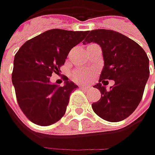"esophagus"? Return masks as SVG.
I'll return each instance as SVG.
<instances>
[{"label": "esophagus", "mask_w": 155, "mask_h": 155, "mask_svg": "<svg viewBox=\"0 0 155 155\" xmlns=\"http://www.w3.org/2000/svg\"><path fill=\"white\" fill-rule=\"evenodd\" d=\"M80 89L84 90V91H90V90H91V87L85 86V85H81Z\"/></svg>", "instance_id": "obj_1"}]
</instances>
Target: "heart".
Here are the masks:
<instances>
[{
	"instance_id": "1",
	"label": "heart",
	"mask_w": 155,
	"mask_h": 155,
	"mask_svg": "<svg viewBox=\"0 0 155 155\" xmlns=\"http://www.w3.org/2000/svg\"><path fill=\"white\" fill-rule=\"evenodd\" d=\"M93 71L91 70H86V69H78L75 71L72 74V78L75 81L84 83L90 79L91 76L92 75Z\"/></svg>"
}]
</instances>
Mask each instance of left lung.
<instances>
[{"mask_svg":"<svg viewBox=\"0 0 155 155\" xmlns=\"http://www.w3.org/2000/svg\"><path fill=\"white\" fill-rule=\"evenodd\" d=\"M91 42L101 46L104 60L99 83L94 85L101 91V98L93 103L92 109L104 120L120 122L140 104L149 78V59L135 41L113 30L91 31L83 43ZM106 80L115 81L110 90L102 85Z\"/></svg>","mask_w":155,"mask_h":155,"instance_id":"left-lung-1","label":"left lung"}]
</instances>
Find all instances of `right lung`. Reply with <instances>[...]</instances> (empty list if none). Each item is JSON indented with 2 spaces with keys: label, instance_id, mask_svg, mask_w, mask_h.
I'll use <instances>...</instances> for the list:
<instances>
[{
  "label": "right lung",
  "instance_id": "obj_1",
  "mask_svg": "<svg viewBox=\"0 0 155 155\" xmlns=\"http://www.w3.org/2000/svg\"><path fill=\"white\" fill-rule=\"evenodd\" d=\"M87 33L51 29L25 42L15 54L12 82L16 98L33 123L49 126L64 115L71 93L78 85L67 78L64 86H58L50 83V77L59 72L70 51Z\"/></svg>",
  "mask_w": 155,
  "mask_h": 155
}]
</instances>
